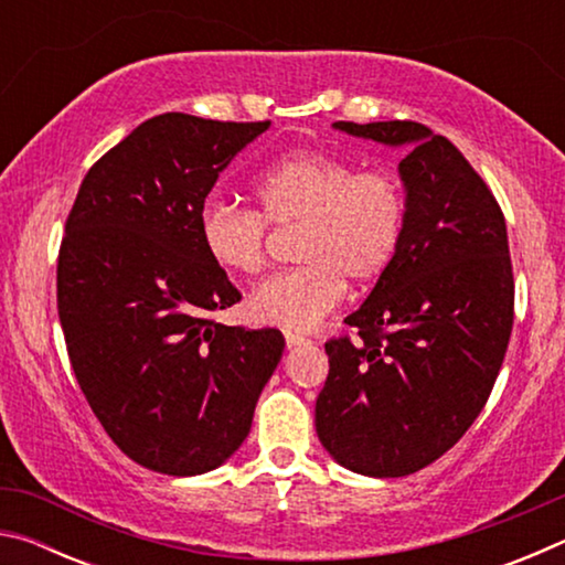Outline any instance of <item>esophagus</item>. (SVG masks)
<instances>
[{"mask_svg":"<svg viewBox=\"0 0 565 565\" xmlns=\"http://www.w3.org/2000/svg\"><path fill=\"white\" fill-rule=\"evenodd\" d=\"M284 339H286V347H289V349L301 347V343H311V339H306V337H301V333H294V331H286Z\"/></svg>","mask_w":565,"mask_h":565,"instance_id":"1","label":"esophagus"}]
</instances>
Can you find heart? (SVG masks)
<instances>
[{"label": "heart", "mask_w": 565, "mask_h": 565, "mask_svg": "<svg viewBox=\"0 0 565 565\" xmlns=\"http://www.w3.org/2000/svg\"><path fill=\"white\" fill-rule=\"evenodd\" d=\"M256 212L206 202L199 242L218 271L256 274L266 264L269 224L299 226L301 264L264 279L246 309L266 327L303 331L329 317L347 296V281H379L401 252L408 202L394 171L361 169L323 149H296L252 184Z\"/></svg>", "instance_id": "b5f03b06"}]
</instances>
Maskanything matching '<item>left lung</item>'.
Returning a JSON list of instances; mask_svg holds the SVG:
<instances>
[{
	"instance_id": "1",
	"label": "left lung",
	"mask_w": 565,
	"mask_h": 565,
	"mask_svg": "<svg viewBox=\"0 0 565 565\" xmlns=\"http://www.w3.org/2000/svg\"><path fill=\"white\" fill-rule=\"evenodd\" d=\"M353 137L406 147L401 252L327 341L317 398L323 448L351 471L416 473L481 414L513 329V266L493 191L441 134L418 121H337Z\"/></svg>"
}]
</instances>
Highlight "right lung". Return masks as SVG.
Returning <instances> with one entry per match:
<instances>
[{"mask_svg": "<svg viewBox=\"0 0 565 565\" xmlns=\"http://www.w3.org/2000/svg\"><path fill=\"white\" fill-rule=\"evenodd\" d=\"M266 129L159 114L87 171L66 216L56 306L74 376L111 441L149 471L222 466L281 359L279 329L209 317L242 294L199 242L209 191Z\"/></svg>", "mask_w": 565, "mask_h": 565, "instance_id": "1", "label": "right lung"}]
</instances>
